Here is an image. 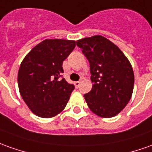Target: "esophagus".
<instances>
[{"instance_id":"esophagus-1","label":"esophagus","mask_w":152,"mask_h":152,"mask_svg":"<svg viewBox=\"0 0 152 152\" xmlns=\"http://www.w3.org/2000/svg\"><path fill=\"white\" fill-rule=\"evenodd\" d=\"M80 84H81V82H79V81H77V82L74 83V85H75V88H78L79 86H80Z\"/></svg>"}]
</instances>
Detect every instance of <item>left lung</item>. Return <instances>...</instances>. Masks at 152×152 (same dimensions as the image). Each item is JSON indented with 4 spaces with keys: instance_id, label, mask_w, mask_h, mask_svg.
Wrapping results in <instances>:
<instances>
[{
    "instance_id": "1",
    "label": "left lung",
    "mask_w": 152,
    "mask_h": 152,
    "mask_svg": "<svg viewBox=\"0 0 152 152\" xmlns=\"http://www.w3.org/2000/svg\"><path fill=\"white\" fill-rule=\"evenodd\" d=\"M90 64L92 90L84 94L89 109L101 118L117 116L129 102L134 88V73L126 55L102 35L78 39Z\"/></svg>"
}]
</instances>
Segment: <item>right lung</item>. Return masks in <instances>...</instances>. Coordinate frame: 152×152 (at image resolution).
I'll return each instance as SVG.
<instances>
[{
  "instance_id": "add662e5",
  "label": "right lung",
  "mask_w": 152,
  "mask_h": 152,
  "mask_svg": "<svg viewBox=\"0 0 152 152\" xmlns=\"http://www.w3.org/2000/svg\"><path fill=\"white\" fill-rule=\"evenodd\" d=\"M75 46L74 40L47 39L22 60L18 72L20 94L36 116L53 118L65 108L74 86L58 78L64 73V60Z\"/></svg>"
}]
</instances>
